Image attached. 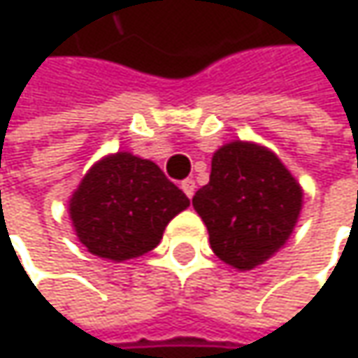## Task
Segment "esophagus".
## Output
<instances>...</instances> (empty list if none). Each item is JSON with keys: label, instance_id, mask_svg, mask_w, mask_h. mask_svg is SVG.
Returning a JSON list of instances; mask_svg holds the SVG:
<instances>
[{"label": "esophagus", "instance_id": "1", "mask_svg": "<svg viewBox=\"0 0 358 358\" xmlns=\"http://www.w3.org/2000/svg\"><path fill=\"white\" fill-rule=\"evenodd\" d=\"M180 188L184 190V194H186L188 199H192V194H194V188H196V186H194V180L188 178V180H184V182L180 184Z\"/></svg>", "mask_w": 358, "mask_h": 358}]
</instances>
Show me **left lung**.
Masks as SVG:
<instances>
[{
    "label": "left lung",
    "mask_w": 358,
    "mask_h": 358,
    "mask_svg": "<svg viewBox=\"0 0 358 358\" xmlns=\"http://www.w3.org/2000/svg\"><path fill=\"white\" fill-rule=\"evenodd\" d=\"M213 252L238 271L286 245L303 209V186L263 145L232 141L211 157L209 182L192 196Z\"/></svg>",
    "instance_id": "8db88e82"
}]
</instances>
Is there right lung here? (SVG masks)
<instances>
[{"instance_id": "obj_1", "label": "right lung", "mask_w": 358, "mask_h": 358, "mask_svg": "<svg viewBox=\"0 0 358 358\" xmlns=\"http://www.w3.org/2000/svg\"><path fill=\"white\" fill-rule=\"evenodd\" d=\"M188 205L157 164L117 151L91 166L68 201V213L91 255L122 263L155 249L170 220Z\"/></svg>"}]
</instances>
